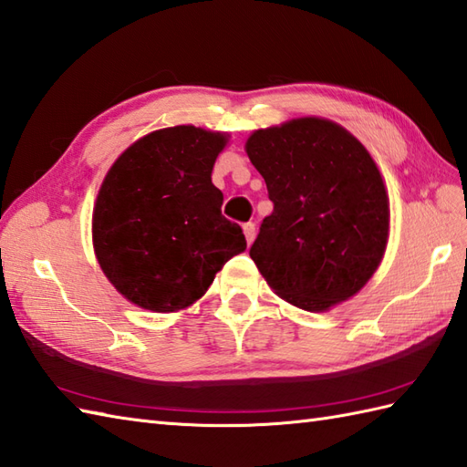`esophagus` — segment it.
I'll return each instance as SVG.
<instances>
[{"mask_svg":"<svg viewBox=\"0 0 467 467\" xmlns=\"http://www.w3.org/2000/svg\"><path fill=\"white\" fill-rule=\"evenodd\" d=\"M243 231H244V236H246V243H253L254 241V223H244L243 224Z\"/></svg>","mask_w":467,"mask_h":467,"instance_id":"34e87169","label":"esophagus"}]
</instances>
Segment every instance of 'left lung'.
<instances>
[{"label":"left lung","mask_w":467,"mask_h":467,"mask_svg":"<svg viewBox=\"0 0 467 467\" xmlns=\"http://www.w3.org/2000/svg\"><path fill=\"white\" fill-rule=\"evenodd\" d=\"M246 154L273 201L249 251L266 283L305 311L349 299L377 271L389 233L369 152L335 122L299 118L256 130Z\"/></svg>","instance_id":"8db88e82"}]
</instances>
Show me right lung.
<instances>
[{
  "mask_svg": "<svg viewBox=\"0 0 467 467\" xmlns=\"http://www.w3.org/2000/svg\"><path fill=\"white\" fill-rule=\"evenodd\" d=\"M226 138L194 126L148 134L118 158L94 206L98 263L128 301L148 311L184 309L228 259L246 249L223 216L211 174Z\"/></svg>",
  "mask_w": 467,
  "mask_h": 467,
  "instance_id": "add662e5",
  "label": "right lung"
}]
</instances>
